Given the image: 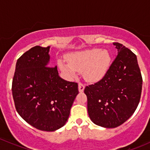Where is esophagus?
<instances>
[{
    "instance_id": "1",
    "label": "esophagus",
    "mask_w": 150,
    "mask_h": 150,
    "mask_svg": "<svg viewBox=\"0 0 150 150\" xmlns=\"http://www.w3.org/2000/svg\"><path fill=\"white\" fill-rule=\"evenodd\" d=\"M85 89V86L82 83H79L78 84V90H79V92L80 93H83V91Z\"/></svg>"
}]
</instances>
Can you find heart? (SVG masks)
Returning a JSON list of instances; mask_svg holds the SVG:
<instances>
[{
  "instance_id": "b5f03b06",
  "label": "heart",
  "mask_w": 150,
  "mask_h": 150,
  "mask_svg": "<svg viewBox=\"0 0 150 150\" xmlns=\"http://www.w3.org/2000/svg\"><path fill=\"white\" fill-rule=\"evenodd\" d=\"M111 64V56L108 50L100 48L75 52L68 56V61L59 59L58 65L62 72L70 79L77 78L83 71L85 79L98 81L105 76Z\"/></svg>"
}]
</instances>
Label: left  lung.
I'll return each instance as SVG.
<instances>
[{"instance_id":"1","label":"left lung","mask_w":150,"mask_h":150,"mask_svg":"<svg viewBox=\"0 0 150 150\" xmlns=\"http://www.w3.org/2000/svg\"><path fill=\"white\" fill-rule=\"evenodd\" d=\"M117 55L100 81L86 86L88 112L98 126L115 128L132 116L139 103L142 78L137 56L119 43Z\"/></svg>"}]
</instances>
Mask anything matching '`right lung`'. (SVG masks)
<instances>
[{
  "instance_id": "obj_1",
  "label": "right lung",
  "mask_w": 150,
  "mask_h": 150,
  "mask_svg": "<svg viewBox=\"0 0 150 150\" xmlns=\"http://www.w3.org/2000/svg\"><path fill=\"white\" fill-rule=\"evenodd\" d=\"M50 47L36 46L16 64L12 94L17 112L36 129L54 132L62 127L78 94V83L62 79L50 64Z\"/></svg>"
}]
</instances>
